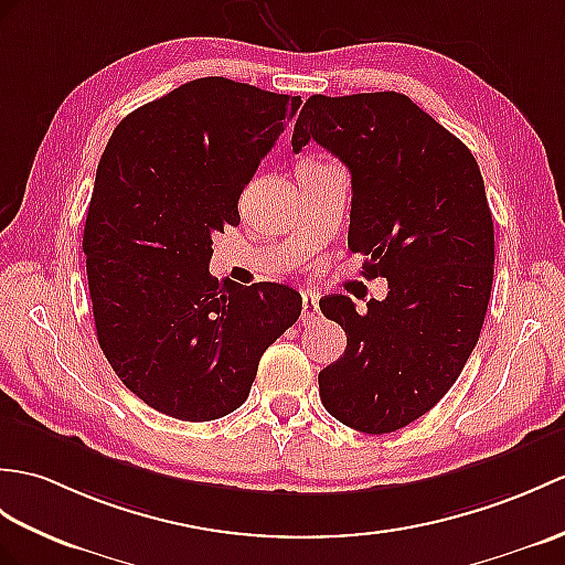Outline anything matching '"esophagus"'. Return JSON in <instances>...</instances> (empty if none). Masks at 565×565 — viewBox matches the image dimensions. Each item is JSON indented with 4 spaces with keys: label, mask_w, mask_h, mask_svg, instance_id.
I'll use <instances>...</instances> for the list:
<instances>
[{
    "label": "esophagus",
    "mask_w": 565,
    "mask_h": 565,
    "mask_svg": "<svg viewBox=\"0 0 565 565\" xmlns=\"http://www.w3.org/2000/svg\"><path fill=\"white\" fill-rule=\"evenodd\" d=\"M318 315H320L318 296L303 294V315H300V320H303V322H312V320H318Z\"/></svg>",
    "instance_id": "34e87169"
}]
</instances>
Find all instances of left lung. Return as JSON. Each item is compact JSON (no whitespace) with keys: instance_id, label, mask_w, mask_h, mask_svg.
<instances>
[{"instance_id":"obj_1","label":"left lung","mask_w":565,"mask_h":565,"mask_svg":"<svg viewBox=\"0 0 565 565\" xmlns=\"http://www.w3.org/2000/svg\"><path fill=\"white\" fill-rule=\"evenodd\" d=\"M318 141L351 173L349 247L387 298L356 312L349 296L320 300L347 351L320 371L337 422L392 433L424 416L462 373L479 342L493 284V218L477 159L397 90L310 96L294 151Z\"/></svg>"}]
</instances>
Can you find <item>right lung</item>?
<instances>
[{"label": "right lung", "mask_w": 565, "mask_h": 565, "mask_svg": "<svg viewBox=\"0 0 565 565\" xmlns=\"http://www.w3.org/2000/svg\"><path fill=\"white\" fill-rule=\"evenodd\" d=\"M298 108L300 96L204 76L129 113L103 151L84 226L96 334L156 412H235L298 320L296 288L209 274L212 238L241 223V192Z\"/></svg>", "instance_id": "1"}]
</instances>
